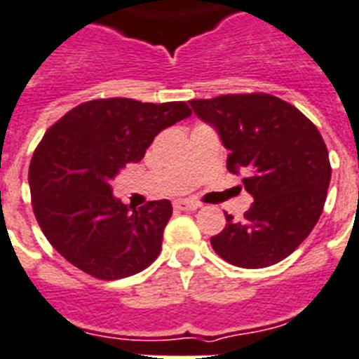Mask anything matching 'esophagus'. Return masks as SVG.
<instances>
[{"label":"esophagus","mask_w":359,"mask_h":359,"mask_svg":"<svg viewBox=\"0 0 359 359\" xmlns=\"http://www.w3.org/2000/svg\"><path fill=\"white\" fill-rule=\"evenodd\" d=\"M199 203L197 201H189V199H180L175 203V208L177 210H184V212H189V210H197L199 208Z\"/></svg>","instance_id":"obj_1"}]
</instances>
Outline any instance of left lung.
<instances>
[{
    "label": "left lung",
    "instance_id": "1",
    "mask_svg": "<svg viewBox=\"0 0 359 359\" xmlns=\"http://www.w3.org/2000/svg\"><path fill=\"white\" fill-rule=\"evenodd\" d=\"M189 104L219 134L230 151L226 170L245 177L255 199L241 221L225 214V229L210 243L238 267L278 264L321 217L332 175L325 140L301 110L275 95H219Z\"/></svg>",
    "mask_w": 359,
    "mask_h": 359
}]
</instances>
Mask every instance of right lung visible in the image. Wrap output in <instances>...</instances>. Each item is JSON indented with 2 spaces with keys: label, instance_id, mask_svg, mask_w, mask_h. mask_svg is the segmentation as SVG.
<instances>
[{
  "label": "right lung",
  "instance_id": "obj_1",
  "mask_svg": "<svg viewBox=\"0 0 359 359\" xmlns=\"http://www.w3.org/2000/svg\"><path fill=\"white\" fill-rule=\"evenodd\" d=\"M189 116L182 101L95 99L43 134L29 188L38 225L58 255L101 280L136 275L156 260L173 206L168 199L125 206L110 182L144 158L160 130Z\"/></svg>",
  "mask_w": 359,
  "mask_h": 359
}]
</instances>
